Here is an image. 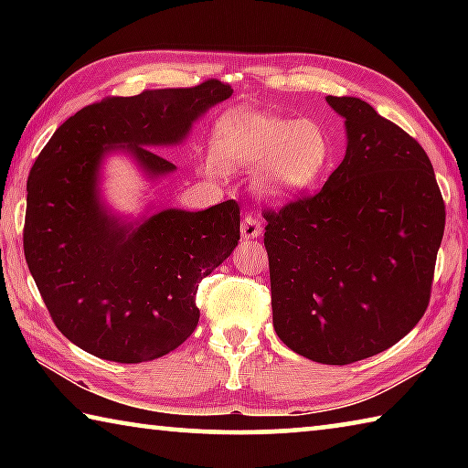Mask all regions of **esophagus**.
<instances>
[{
	"label": "esophagus",
	"mask_w": 468,
	"mask_h": 468,
	"mask_svg": "<svg viewBox=\"0 0 468 468\" xmlns=\"http://www.w3.org/2000/svg\"><path fill=\"white\" fill-rule=\"evenodd\" d=\"M264 231L262 220H260L256 215H245L241 220V237L243 239H253V237H260Z\"/></svg>",
	"instance_id": "1"
}]
</instances>
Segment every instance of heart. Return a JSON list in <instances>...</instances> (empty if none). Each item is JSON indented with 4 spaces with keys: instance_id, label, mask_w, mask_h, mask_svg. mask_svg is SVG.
<instances>
[{
    "instance_id": "heart-1",
    "label": "heart",
    "mask_w": 468,
    "mask_h": 468,
    "mask_svg": "<svg viewBox=\"0 0 468 468\" xmlns=\"http://www.w3.org/2000/svg\"><path fill=\"white\" fill-rule=\"evenodd\" d=\"M212 158L223 169L262 165L260 187L268 196L289 197L312 187L332 161V142L314 120L235 109L220 117L210 140ZM215 171V165H208Z\"/></svg>"
}]
</instances>
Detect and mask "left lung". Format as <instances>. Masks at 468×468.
<instances>
[{"instance_id":"1","label":"left lung","mask_w":468,"mask_h":468,"mask_svg":"<svg viewBox=\"0 0 468 468\" xmlns=\"http://www.w3.org/2000/svg\"><path fill=\"white\" fill-rule=\"evenodd\" d=\"M326 101L346 120V154L318 194L264 208V245L276 335L307 359L346 366L423 318L446 206L413 136L366 101Z\"/></svg>"}]
</instances>
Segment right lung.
<instances>
[{
  "mask_svg": "<svg viewBox=\"0 0 468 468\" xmlns=\"http://www.w3.org/2000/svg\"><path fill=\"white\" fill-rule=\"evenodd\" d=\"M225 82L107 97L63 122L27 181L25 258L55 326L94 357L142 363L189 338L200 320L197 282L239 241V204L163 210L133 227L109 217L97 171L123 146L150 176L176 169L153 146L177 144L206 109L229 99Z\"/></svg>",
  "mask_w": 468,
  "mask_h": 468,
  "instance_id": "right-lung-1",
  "label": "right lung"
}]
</instances>
